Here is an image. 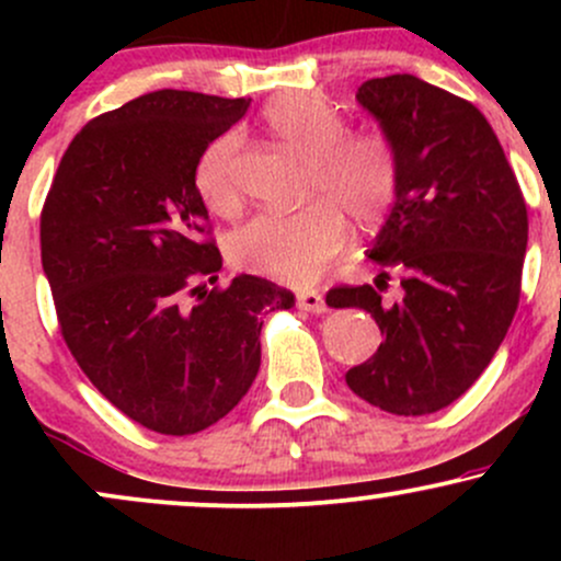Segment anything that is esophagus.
Listing matches in <instances>:
<instances>
[{"mask_svg":"<svg viewBox=\"0 0 561 561\" xmlns=\"http://www.w3.org/2000/svg\"><path fill=\"white\" fill-rule=\"evenodd\" d=\"M295 306L308 313H327V300L319 289H300V293L295 295Z\"/></svg>","mask_w":561,"mask_h":561,"instance_id":"1","label":"esophagus"}]
</instances>
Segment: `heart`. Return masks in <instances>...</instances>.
<instances>
[{
    "mask_svg": "<svg viewBox=\"0 0 561 561\" xmlns=\"http://www.w3.org/2000/svg\"><path fill=\"white\" fill-rule=\"evenodd\" d=\"M282 145L311 158L308 195L317 203L293 214H261L229 237V261L250 274L289 285H308L347 242L345 216L375 229L398 195V152L382 128L345 131V118L327 96L295 92L274 100L263 113ZM240 137L224 134L199 158L195 184L216 216L242 208Z\"/></svg>",
    "mask_w": 561,
    "mask_h": 561,
    "instance_id": "b5f03b06",
    "label": "heart"
}]
</instances>
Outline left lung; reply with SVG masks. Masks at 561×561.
<instances>
[{"label": "left lung", "mask_w": 561, "mask_h": 561, "mask_svg": "<svg viewBox=\"0 0 561 561\" xmlns=\"http://www.w3.org/2000/svg\"><path fill=\"white\" fill-rule=\"evenodd\" d=\"M358 105L392 139L398 195L366 250L402 276L392 307L376 287H334L332 308H364L382 343L345 375L358 398L398 416L446 409L504 343L519 302L527 208L499 137L472 102L409 73L358 87Z\"/></svg>", "instance_id": "obj_1"}]
</instances>
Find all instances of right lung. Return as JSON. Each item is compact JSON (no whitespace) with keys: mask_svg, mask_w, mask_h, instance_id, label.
Listing matches in <instances>:
<instances>
[{"mask_svg":"<svg viewBox=\"0 0 561 561\" xmlns=\"http://www.w3.org/2000/svg\"><path fill=\"white\" fill-rule=\"evenodd\" d=\"M250 100L141 94L68 145L42 210V266L66 345L128 420L192 435L227 416L261 366V317L289 289L221 272L195 171Z\"/></svg>","mask_w":561,"mask_h":561,"instance_id":"1","label":"right lung"}]
</instances>
